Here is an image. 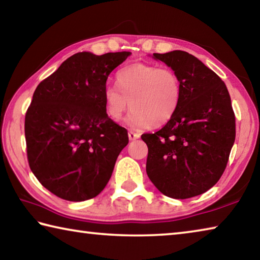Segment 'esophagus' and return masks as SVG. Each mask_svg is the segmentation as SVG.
<instances>
[{
  "label": "esophagus",
  "instance_id": "34e87169",
  "mask_svg": "<svg viewBox=\"0 0 260 260\" xmlns=\"http://www.w3.org/2000/svg\"><path fill=\"white\" fill-rule=\"evenodd\" d=\"M140 134L139 133H134V132H128V138H129V140L131 141H134V140H138V139H140Z\"/></svg>",
  "mask_w": 260,
  "mask_h": 260
}]
</instances>
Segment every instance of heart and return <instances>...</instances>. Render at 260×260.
Here are the masks:
<instances>
[{
	"label": "heart",
	"instance_id": "heart-1",
	"mask_svg": "<svg viewBox=\"0 0 260 260\" xmlns=\"http://www.w3.org/2000/svg\"><path fill=\"white\" fill-rule=\"evenodd\" d=\"M116 83L118 89H104L105 112L111 120L119 121L129 102L132 111L126 122L134 129L167 124L181 102V81L170 68L146 63L127 65L117 72Z\"/></svg>",
	"mask_w": 260,
	"mask_h": 260
}]
</instances>
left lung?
Returning <instances> with one entry per match:
<instances>
[{
	"label": "left lung",
	"instance_id": "left-lung-1",
	"mask_svg": "<svg viewBox=\"0 0 260 260\" xmlns=\"http://www.w3.org/2000/svg\"><path fill=\"white\" fill-rule=\"evenodd\" d=\"M178 74L182 96L177 112L148 146L147 174L171 199L201 195L219 181L235 141V114L221 79L182 50L153 54Z\"/></svg>",
	"mask_w": 260,
	"mask_h": 260
}]
</instances>
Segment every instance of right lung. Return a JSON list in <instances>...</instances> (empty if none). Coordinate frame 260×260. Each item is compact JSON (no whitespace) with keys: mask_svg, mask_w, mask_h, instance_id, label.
Instances as JSON below:
<instances>
[{"mask_svg":"<svg viewBox=\"0 0 260 260\" xmlns=\"http://www.w3.org/2000/svg\"><path fill=\"white\" fill-rule=\"evenodd\" d=\"M129 55L78 52L34 91L25 116L28 165L59 199L81 202L98 196L128 144L127 129L105 112L103 93L109 74Z\"/></svg>","mask_w":260,"mask_h":260,"instance_id":"right-lung-1","label":"right lung"}]
</instances>
